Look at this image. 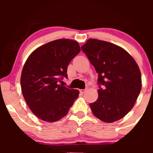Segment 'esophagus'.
<instances>
[{"instance_id": "34e87169", "label": "esophagus", "mask_w": 153, "mask_h": 153, "mask_svg": "<svg viewBox=\"0 0 153 153\" xmlns=\"http://www.w3.org/2000/svg\"><path fill=\"white\" fill-rule=\"evenodd\" d=\"M87 91V88H85V89H80V92L81 93V94H84V93L85 92V91Z\"/></svg>"}]
</instances>
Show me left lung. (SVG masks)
<instances>
[{
	"instance_id": "obj_1",
	"label": "left lung",
	"mask_w": 153,
	"mask_h": 153,
	"mask_svg": "<svg viewBox=\"0 0 153 153\" xmlns=\"http://www.w3.org/2000/svg\"><path fill=\"white\" fill-rule=\"evenodd\" d=\"M99 74V97L90 103L95 117L104 122L118 121L130 111L142 88L141 73L122 47L96 39L81 47Z\"/></svg>"
}]
</instances>
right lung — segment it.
<instances>
[{
    "label": "right lung",
    "instance_id": "right-lung-1",
    "mask_svg": "<svg viewBox=\"0 0 153 153\" xmlns=\"http://www.w3.org/2000/svg\"><path fill=\"white\" fill-rule=\"evenodd\" d=\"M80 51L77 42L61 39L39 47L26 59L21 76L22 91L38 118L48 122L58 121L78 99V90L59 82L68 78V65Z\"/></svg>",
    "mask_w": 153,
    "mask_h": 153
}]
</instances>
